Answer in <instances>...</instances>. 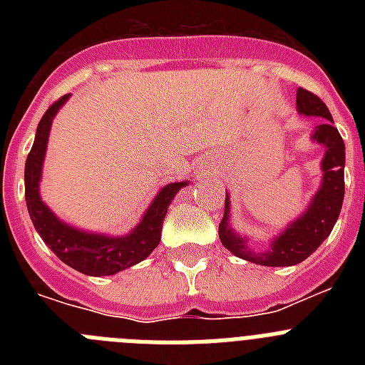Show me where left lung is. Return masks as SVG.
I'll use <instances>...</instances> for the list:
<instances>
[{
	"mask_svg": "<svg viewBox=\"0 0 365 365\" xmlns=\"http://www.w3.org/2000/svg\"><path fill=\"white\" fill-rule=\"evenodd\" d=\"M296 108L305 117L324 118L312 133V140L325 148L322 160V185L314 193L311 205L298 219L287 225L285 230L276 235L270 248L263 252H254L247 245V237L235 234L230 227V197L225 199V215L219 222V240L222 247L228 248L234 256L241 259L252 261L265 267H291L307 259L316 248L320 247L333 230L334 222L341 210L344 202V166H346V146L340 133L334 128L333 117L327 106L314 93L299 87L296 93Z\"/></svg>",
	"mask_w": 365,
	"mask_h": 365,
	"instance_id": "1",
	"label": "left lung"
}]
</instances>
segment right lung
Segmentation results:
<instances>
[{
  "label": "right lung",
  "instance_id": "right-lung-1",
  "mask_svg": "<svg viewBox=\"0 0 365 365\" xmlns=\"http://www.w3.org/2000/svg\"><path fill=\"white\" fill-rule=\"evenodd\" d=\"M67 98H69V95H63L62 98L56 100L45 111L40 124H38L34 144H32L27 160H25L27 210L32 219V225L41 235V240L66 265L78 270V272L87 274V276H111V274L120 272L128 267L137 265L138 261L146 259L157 248L168 206L173 201L175 193L182 186L188 185V180L164 186L157 193V197L153 199L140 222L128 235L111 237V235L104 234H91V232L78 230V228L69 227L63 221H60L51 212L49 206L41 201L40 179L51 124H53V118L58 109L66 104Z\"/></svg>",
  "mask_w": 365,
  "mask_h": 365
}]
</instances>
